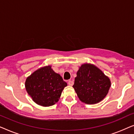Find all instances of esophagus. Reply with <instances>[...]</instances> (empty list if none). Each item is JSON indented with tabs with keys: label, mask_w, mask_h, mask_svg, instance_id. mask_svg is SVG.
<instances>
[{
	"label": "esophagus",
	"mask_w": 134,
	"mask_h": 134,
	"mask_svg": "<svg viewBox=\"0 0 134 134\" xmlns=\"http://www.w3.org/2000/svg\"><path fill=\"white\" fill-rule=\"evenodd\" d=\"M73 84H74V82H73L72 80H69V81H68V85L69 86H72V85H73Z\"/></svg>",
	"instance_id": "1"
}]
</instances>
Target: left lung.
Instances as JSON below:
<instances>
[{"label": "left lung", "mask_w": 134, "mask_h": 134, "mask_svg": "<svg viewBox=\"0 0 134 134\" xmlns=\"http://www.w3.org/2000/svg\"><path fill=\"white\" fill-rule=\"evenodd\" d=\"M110 86L109 77L95 65L85 63L79 68L72 87L82 102L94 104L105 98Z\"/></svg>", "instance_id": "1"}]
</instances>
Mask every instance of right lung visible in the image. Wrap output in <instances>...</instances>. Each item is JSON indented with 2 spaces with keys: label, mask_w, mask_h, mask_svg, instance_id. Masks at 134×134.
Returning <instances> with one entry per match:
<instances>
[{
  "label": "right lung",
  "mask_w": 134,
  "mask_h": 134,
  "mask_svg": "<svg viewBox=\"0 0 134 134\" xmlns=\"http://www.w3.org/2000/svg\"><path fill=\"white\" fill-rule=\"evenodd\" d=\"M67 86L59 74L51 65L38 69L27 77L25 87L27 93L38 105L49 107L57 102Z\"/></svg>",
  "instance_id": "1"
}]
</instances>
